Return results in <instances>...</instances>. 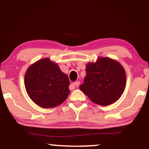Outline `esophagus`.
Returning <instances> with one entry per match:
<instances>
[{
  "label": "esophagus",
  "mask_w": 149,
  "mask_h": 149,
  "mask_svg": "<svg viewBox=\"0 0 149 149\" xmlns=\"http://www.w3.org/2000/svg\"><path fill=\"white\" fill-rule=\"evenodd\" d=\"M79 83H79V81H75V82H74V83H72V85H72V87H73V88H74V87H78L79 85Z\"/></svg>",
  "instance_id": "esophagus-1"
}]
</instances>
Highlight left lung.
<instances>
[{"label":"left lung","instance_id":"8db88e82","mask_svg":"<svg viewBox=\"0 0 149 149\" xmlns=\"http://www.w3.org/2000/svg\"><path fill=\"white\" fill-rule=\"evenodd\" d=\"M86 76L79 88L93 103L108 106L121 96L126 85L125 69L113 59L102 57L86 65Z\"/></svg>","mask_w":149,"mask_h":149}]
</instances>
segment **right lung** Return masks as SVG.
Listing matches in <instances>:
<instances>
[{
  "label": "right lung",
  "mask_w": 149,
  "mask_h": 149,
  "mask_svg": "<svg viewBox=\"0 0 149 149\" xmlns=\"http://www.w3.org/2000/svg\"><path fill=\"white\" fill-rule=\"evenodd\" d=\"M24 85L30 98L42 108H54L66 100L70 81L56 63L45 58L28 67Z\"/></svg>",
  "instance_id": "1"
}]
</instances>
